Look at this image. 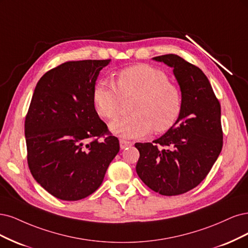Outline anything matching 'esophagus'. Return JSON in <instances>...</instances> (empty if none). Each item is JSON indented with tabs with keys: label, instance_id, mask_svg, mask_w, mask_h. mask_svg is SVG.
I'll use <instances>...</instances> for the list:
<instances>
[{
	"label": "esophagus",
	"instance_id": "obj_1",
	"mask_svg": "<svg viewBox=\"0 0 248 248\" xmlns=\"http://www.w3.org/2000/svg\"><path fill=\"white\" fill-rule=\"evenodd\" d=\"M119 145H121V148H122V149H124V148H126V147L132 146L133 143L130 142V141H125V140H124V139H121V140H119Z\"/></svg>",
	"mask_w": 248,
	"mask_h": 248
}]
</instances>
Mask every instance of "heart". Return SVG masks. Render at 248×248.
I'll return each instance as SVG.
<instances>
[{
    "label": "heart",
    "instance_id": "b5f03b06",
    "mask_svg": "<svg viewBox=\"0 0 248 248\" xmlns=\"http://www.w3.org/2000/svg\"><path fill=\"white\" fill-rule=\"evenodd\" d=\"M136 97L132 115L114 119L110 130L123 138L144 137L155 129L169 130L177 121L181 109L178 89L168 82L163 71L148 65H136L123 70L117 76V86L107 79L95 84L93 98L97 112L104 118H114L124 99Z\"/></svg>",
    "mask_w": 248,
    "mask_h": 248
}]
</instances>
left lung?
I'll return each mask as SVG.
<instances>
[{"label": "left lung", "mask_w": 248, "mask_h": 248, "mask_svg": "<svg viewBox=\"0 0 248 248\" xmlns=\"http://www.w3.org/2000/svg\"><path fill=\"white\" fill-rule=\"evenodd\" d=\"M173 69L181 92L175 124L153 143H136V171L155 193L177 196L193 189L209 173L222 148L220 104L201 69L176 54L153 58Z\"/></svg>", "instance_id": "left-lung-1"}]
</instances>
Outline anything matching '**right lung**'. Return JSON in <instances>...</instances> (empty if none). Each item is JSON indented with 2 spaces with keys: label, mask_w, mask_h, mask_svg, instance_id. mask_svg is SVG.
<instances>
[{
  "label": "right lung",
  "mask_w": 248,
  "mask_h": 248,
  "mask_svg": "<svg viewBox=\"0 0 248 248\" xmlns=\"http://www.w3.org/2000/svg\"><path fill=\"white\" fill-rule=\"evenodd\" d=\"M111 60L67 62L38 81L25 123L28 164L35 180L53 197L78 201L97 190L119 141L94 108L100 71Z\"/></svg>",
  "instance_id": "right-lung-1"
}]
</instances>
